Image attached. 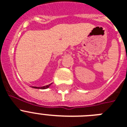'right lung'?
Wrapping results in <instances>:
<instances>
[{
	"mask_svg": "<svg viewBox=\"0 0 127 127\" xmlns=\"http://www.w3.org/2000/svg\"><path fill=\"white\" fill-rule=\"evenodd\" d=\"M51 84H50L47 85V86H42V87L32 86V88H37V89H47V88H49L50 86H51Z\"/></svg>",
	"mask_w": 127,
	"mask_h": 127,
	"instance_id": "1",
	"label": "right lung"
}]
</instances>
